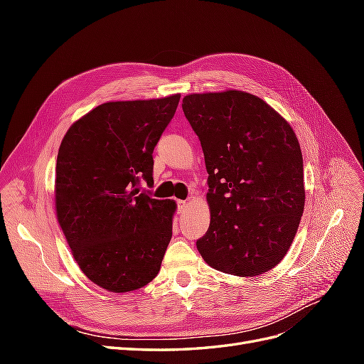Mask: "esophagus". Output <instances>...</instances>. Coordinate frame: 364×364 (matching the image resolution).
<instances>
[{
    "label": "esophagus",
    "mask_w": 364,
    "mask_h": 364,
    "mask_svg": "<svg viewBox=\"0 0 364 364\" xmlns=\"http://www.w3.org/2000/svg\"><path fill=\"white\" fill-rule=\"evenodd\" d=\"M178 209H179V213H185L186 209H188V202H186V200H179L178 202Z\"/></svg>",
    "instance_id": "obj_1"
}]
</instances>
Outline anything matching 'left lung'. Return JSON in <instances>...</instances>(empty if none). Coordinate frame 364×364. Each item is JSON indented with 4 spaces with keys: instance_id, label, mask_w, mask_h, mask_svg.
I'll use <instances>...</instances> for the list:
<instances>
[{
    "instance_id": "obj_1",
    "label": "left lung",
    "mask_w": 364,
    "mask_h": 364,
    "mask_svg": "<svg viewBox=\"0 0 364 364\" xmlns=\"http://www.w3.org/2000/svg\"><path fill=\"white\" fill-rule=\"evenodd\" d=\"M182 109L200 139L211 222L197 240L208 266L258 277L282 261L305 205L294 130L259 97L237 90L188 94Z\"/></svg>"
}]
</instances>
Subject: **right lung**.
<instances>
[{"mask_svg": "<svg viewBox=\"0 0 364 364\" xmlns=\"http://www.w3.org/2000/svg\"><path fill=\"white\" fill-rule=\"evenodd\" d=\"M181 94L107 102L71 124L56 162L54 203L73 257L107 291L142 289L159 273L174 200L139 193L153 182V149Z\"/></svg>", "mask_w": 364, "mask_h": 364, "instance_id": "1", "label": "right lung"}]
</instances>
